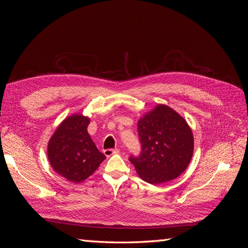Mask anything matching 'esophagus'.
Instances as JSON below:
<instances>
[{
    "mask_svg": "<svg viewBox=\"0 0 248 248\" xmlns=\"http://www.w3.org/2000/svg\"><path fill=\"white\" fill-rule=\"evenodd\" d=\"M119 152H120L119 149H107V150H104V151H103L104 155H106L107 157H110L111 155L118 154Z\"/></svg>",
    "mask_w": 248,
    "mask_h": 248,
    "instance_id": "esophagus-1",
    "label": "esophagus"
}]
</instances>
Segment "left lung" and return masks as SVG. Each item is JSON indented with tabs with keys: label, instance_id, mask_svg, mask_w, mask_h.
Returning a JSON list of instances; mask_svg holds the SVG:
<instances>
[{
	"label": "left lung",
	"instance_id": "8db88e82",
	"mask_svg": "<svg viewBox=\"0 0 248 248\" xmlns=\"http://www.w3.org/2000/svg\"><path fill=\"white\" fill-rule=\"evenodd\" d=\"M140 154L129 160L139 176L150 184L177 178L187 169L193 154V134L183 117L164 104L139 120Z\"/></svg>",
	"mask_w": 248,
	"mask_h": 248
}]
</instances>
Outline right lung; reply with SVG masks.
<instances>
[{
	"instance_id": "right-lung-1",
	"label": "right lung",
	"mask_w": 248,
	"mask_h": 248,
	"mask_svg": "<svg viewBox=\"0 0 248 248\" xmlns=\"http://www.w3.org/2000/svg\"><path fill=\"white\" fill-rule=\"evenodd\" d=\"M90 118L74 114L58 126L47 145V156L56 172L73 183L91 176L107 158L88 133Z\"/></svg>"
}]
</instances>
